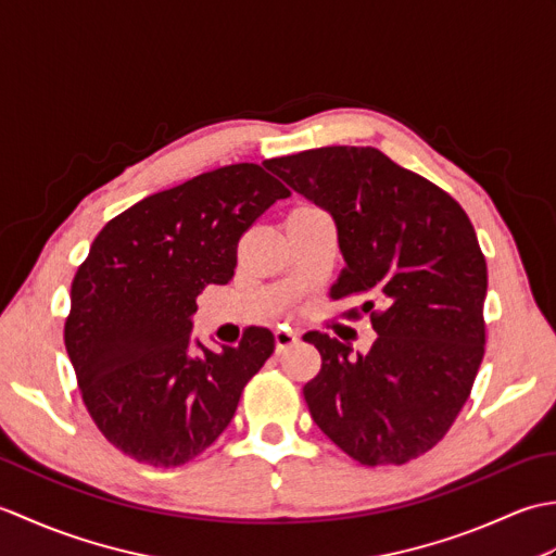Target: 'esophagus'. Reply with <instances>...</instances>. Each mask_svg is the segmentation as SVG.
Listing matches in <instances>:
<instances>
[{"mask_svg":"<svg viewBox=\"0 0 556 556\" xmlns=\"http://www.w3.org/2000/svg\"><path fill=\"white\" fill-rule=\"evenodd\" d=\"M299 341V332H293V329L289 327H279L275 329V346H277V353H281L285 349L293 346Z\"/></svg>","mask_w":556,"mask_h":556,"instance_id":"34e87169","label":"esophagus"}]
</instances>
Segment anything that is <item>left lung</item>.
Listing matches in <instances>:
<instances>
[{"instance_id":"obj_1","label":"left lung","mask_w":556,"mask_h":556,"mask_svg":"<svg viewBox=\"0 0 556 556\" xmlns=\"http://www.w3.org/2000/svg\"><path fill=\"white\" fill-rule=\"evenodd\" d=\"M337 224L346 267L329 289L361 301L377 339L365 356L323 332L303 387L311 416L363 466H401L452 428L485 356L488 265L456 200L377 148L332 146L267 160Z\"/></svg>"}]
</instances>
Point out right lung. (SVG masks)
Listing matches in <instances>:
<instances>
[{
  "label": "right lung",
  "mask_w": 556,
  "mask_h": 556,
  "mask_svg": "<svg viewBox=\"0 0 556 556\" xmlns=\"http://www.w3.org/2000/svg\"><path fill=\"white\" fill-rule=\"evenodd\" d=\"M289 188L260 164L205 172L104 224L71 285L64 344L90 418L140 464L174 468L227 430L275 351L265 327L239 346L191 341L195 299L233 277L239 239Z\"/></svg>",
  "instance_id": "1"
}]
</instances>
